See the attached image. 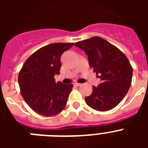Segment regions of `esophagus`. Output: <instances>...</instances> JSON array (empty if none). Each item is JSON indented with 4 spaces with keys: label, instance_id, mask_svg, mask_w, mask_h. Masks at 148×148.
I'll use <instances>...</instances> for the list:
<instances>
[{
    "label": "esophagus",
    "instance_id": "obj_1",
    "mask_svg": "<svg viewBox=\"0 0 148 148\" xmlns=\"http://www.w3.org/2000/svg\"><path fill=\"white\" fill-rule=\"evenodd\" d=\"M74 85L76 86V87H78V86L82 85V84H80V83H75V84H74Z\"/></svg>",
    "mask_w": 148,
    "mask_h": 148
}]
</instances>
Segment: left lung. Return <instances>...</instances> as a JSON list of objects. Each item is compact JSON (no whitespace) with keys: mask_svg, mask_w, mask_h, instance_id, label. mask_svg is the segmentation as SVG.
Masks as SVG:
<instances>
[{"mask_svg":"<svg viewBox=\"0 0 148 148\" xmlns=\"http://www.w3.org/2000/svg\"><path fill=\"white\" fill-rule=\"evenodd\" d=\"M88 56L90 66L100 78L98 87L85 97V102L98 111H108L118 105L127 93L133 76L130 61L119 49L101 37H92L75 44Z\"/></svg>","mask_w":148,"mask_h":148,"instance_id":"1","label":"left lung"}]
</instances>
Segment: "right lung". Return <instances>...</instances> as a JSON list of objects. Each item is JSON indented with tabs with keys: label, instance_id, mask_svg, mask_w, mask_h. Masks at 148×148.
Returning <instances> with one entry per match:
<instances>
[{
	"label": "right lung",
	"instance_id": "add662e5",
	"mask_svg": "<svg viewBox=\"0 0 148 148\" xmlns=\"http://www.w3.org/2000/svg\"><path fill=\"white\" fill-rule=\"evenodd\" d=\"M73 43H54L35 51L23 64L18 74L21 93L31 109L43 116H53L64 109L73 85L56 83L61 56Z\"/></svg>",
	"mask_w": 148,
	"mask_h": 148
}]
</instances>
